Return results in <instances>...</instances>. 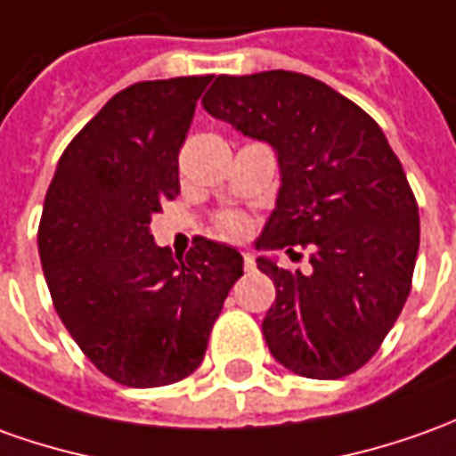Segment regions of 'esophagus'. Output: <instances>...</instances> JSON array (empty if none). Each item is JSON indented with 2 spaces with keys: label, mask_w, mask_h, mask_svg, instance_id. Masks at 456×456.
<instances>
[{
  "label": "esophagus",
  "mask_w": 456,
  "mask_h": 456,
  "mask_svg": "<svg viewBox=\"0 0 456 456\" xmlns=\"http://www.w3.org/2000/svg\"><path fill=\"white\" fill-rule=\"evenodd\" d=\"M243 265H246L248 273H250V270H256V258H253V253L243 250Z\"/></svg>",
  "instance_id": "34e87169"
}]
</instances>
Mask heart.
I'll list each match as a JSON object with an SVG mask.
<instances>
[{"mask_svg":"<svg viewBox=\"0 0 456 456\" xmlns=\"http://www.w3.org/2000/svg\"><path fill=\"white\" fill-rule=\"evenodd\" d=\"M216 225L225 238H243L248 233V218L240 213H223Z\"/></svg>","mask_w":456,"mask_h":456,"instance_id":"heart-1","label":"heart"}]
</instances>
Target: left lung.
<instances>
[{
	"label": "left lung",
	"instance_id": "obj_1",
	"mask_svg": "<svg viewBox=\"0 0 456 456\" xmlns=\"http://www.w3.org/2000/svg\"><path fill=\"white\" fill-rule=\"evenodd\" d=\"M203 109L278 153L281 191L258 248H310V273L258 258L275 285L270 354L313 379L360 370L400 318L419 250L417 200L382 128L328 84L282 69L223 74Z\"/></svg>",
	"mask_w": 456,
	"mask_h": 456
}]
</instances>
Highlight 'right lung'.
Here are the masks:
<instances>
[{"instance_id": "add662e5", "label": "right lung", "mask_w": 456, "mask_h": 456, "mask_svg": "<svg viewBox=\"0 0 456 456\" xmlns=\"http://www.w3.org/2000/svg\"><path fill=\"white\" fill-rule=\"evenodd\" d=\"M213 77L138 81L109 99L59 159L39 223L56 313L81 353L126 387L188 378L243 256L198 235L175 260L151 216L178 196V151Z\"/></svg>"}]
</instances>
